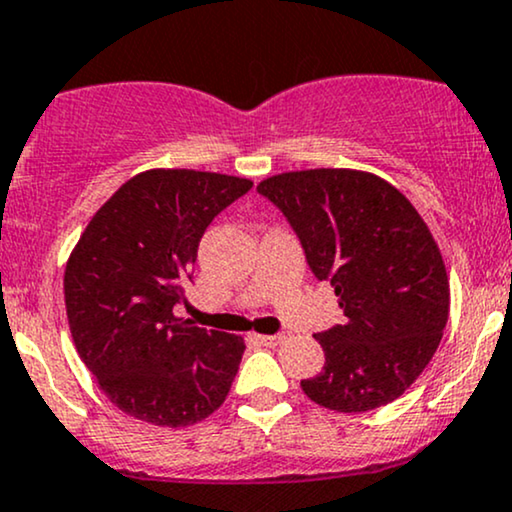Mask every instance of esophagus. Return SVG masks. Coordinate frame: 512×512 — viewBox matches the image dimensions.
I'll return each mask as SVG.
<instances>
[{
  "label": "esophagus",
  "mask_w": 512,
  "mask_h": 512,
  "mask_svg": "<svg viewBox=\"0 0 512 512\" xmlns=\"http://www.w3.org/2000/svg\"><path fill=\"white\" fill-rule=\"evenodd\" d=\"M257 343H262V346H279L283 341V334H276V336H264V334H255L252 336Z\"/></svg>",
  "instance_id": "34e87169"
}]
</instances>
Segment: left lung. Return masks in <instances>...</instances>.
Wrapping results in <instances>:
<instances>
[{
  "instance_id": "obj_1",
  "label": "left lung",
  "mask_w": 512,
  "mask_h": 512,
  "mask_svg": "<svg viewBox=\"0 0 512 512\" xmlns=\"http://www.w3.org/2000/svg\"><path fill=\"white\" fill-rule=\"evenodd\" d=\"M257 190L291 221L346 317L315 336L324 369L300 381L305 396L336 412L393 403L434 357L451 310L429 226L398 188L360 169L283 171Z\"/></svg>"
}]
</instances>
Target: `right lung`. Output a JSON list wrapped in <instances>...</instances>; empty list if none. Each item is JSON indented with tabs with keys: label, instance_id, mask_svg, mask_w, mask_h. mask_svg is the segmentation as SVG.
I'll use <instances>...</instances> for the list:
<instances>
[{
	"label": "right lung",
	"instance_id": "right-lung-1",
	"mask_svg": "<svg viewBox=\"0 0 512 512\" xmlns=\"http://www.w3.org/2000/svg\"><path fill=\"white\" fill-rule=\"evenodd\" d=\"M250 178L150 169L128 178L80 233L64 272L71 336L116 408L155 427H190L229 396L245 341L176 317L212 219Z\"/></svg>",
	"mask_w": 512,
	"mask_h": 512
}]
</instances>
